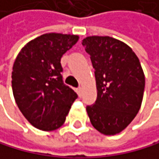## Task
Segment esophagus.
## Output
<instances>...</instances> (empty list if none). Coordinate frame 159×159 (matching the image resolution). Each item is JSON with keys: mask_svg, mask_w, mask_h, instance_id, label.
Here are the masks:
<instances>
[{"mask_svg": "<svg viewBox=\"0 0 159 159\" xmlns=\"http://www.w3.org/2000/svg\"><path fill=\"white\" fill-rule=\"evenodd\" d=\"M76 93H78V95H79V97H82V89H81V88H78V89H76Z\"/></svg>", "mask_w": 159, "mask_h": 159, "instance_id": "34e87169", "label": "esophagus"}]
</instances>
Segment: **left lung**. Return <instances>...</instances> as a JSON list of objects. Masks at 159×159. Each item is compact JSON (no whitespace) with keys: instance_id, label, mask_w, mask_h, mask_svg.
Returning a JSON list of instances; mask_svg holds the SVG:
<instances>
[{"instance_id":"obj_1","label":"left lung","mask_w":159,"mask_h":159,"mask_svg":"<svg viewBox=\"0 0 159 159\" xmlns=\"http://www.w3.org/2000/svg\"><path fill=\"white\" fill-rule=\"evenodd\" d=\"M82 44L94 68L98 98L87 107L93 126L104 135L122 132L141 108L145 74L125 42L111 36H87Z\"/></svg>"}]
</instances>
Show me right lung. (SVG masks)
<instances>
[{
    "label": "right lung",
    "mask_w": 159,
    "mask_h": 159,
    "mask_svg": "<svg viewBox=\"0 0 159 159\" xmlns=\"http://www.w3.org/2000/svg\"><path fill=\"white\" fill-rule=\"evenodd\" d=\"M78 39L76 34H44L29 41L15 59L11 73L13 97L23 116L37 129L60 128L77 98L62 82L61 58Z\"/></svg>",
    "instance_id": "obj_1"
}]
</instances>
